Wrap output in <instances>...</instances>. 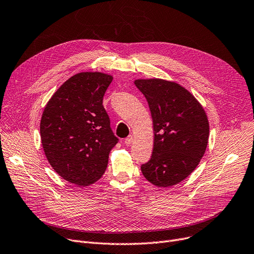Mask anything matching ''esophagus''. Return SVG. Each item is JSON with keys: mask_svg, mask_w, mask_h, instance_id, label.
I'll use <instances>...</instances> for the list:
<instances>
[{"mask_svg": "<svg viewBox=\"0 0 254 254\" xmlns=\"http://www.w3.org/2000/svg\"><path fill=\"white\" fill-rule=\"evenodd\" d=\"M132 142H134V137H132V136H128L127 138L125 139V143L127 145H130Z\"/></svg>", "mask_w": 254, "mask_h": 254, "instance_id": "34e87169", "label": "esophagus"}]
</instances>
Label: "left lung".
<instances>
[{"mask_svg": "<svg viewBox=\"0 0 254 254\" xmlns=\"http://www.w3.org/2000/svg\"><path fill=\"white\" fill-rule=\"evenodd\" d=\"M135 85L148 102L154 130L152 155L141 171L158 188L175 185L191 174L206 151L207 115L191 93L176 82L138 79Z\"/></svg>", "mask_w": 254, "mask_h": 254, "instance_id": "obj_1", "label": "left lung"}]
</instances>
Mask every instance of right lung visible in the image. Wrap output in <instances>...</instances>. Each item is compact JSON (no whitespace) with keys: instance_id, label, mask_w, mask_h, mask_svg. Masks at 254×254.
Segmentation results:
<instances>
[{"instance_id":"add662e5","label":"right lung","mask_w":254,"mask_h":254,"mask_svg":"<svg viewBox=\"0 0 254 254\" xmlns=\"http://www.w3.org/2000/svg\"><path fill=\"white\" fill-rule=\"evenodd\" d=\"M112 76L82 72L72 76L47 103L40 124L47 161L64 180L79 186L98 181L118 142L104 106Z\"/></svg>"}]
</instances>
